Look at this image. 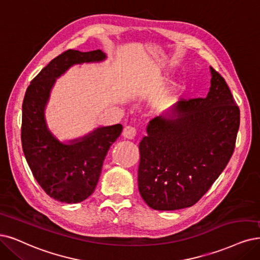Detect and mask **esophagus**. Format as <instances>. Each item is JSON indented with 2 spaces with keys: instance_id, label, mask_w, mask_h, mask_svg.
<instances>
[{
  "instance_id": "obj_1",
  "label": "esophagus",
  "mask_w": 260,
  "mask_h": 260,
  "mask_svg": "<svg viewBox=\"0 0 260 260\" xmlns=\"http://www.w3.org/2000/svg\"><path fill=\"white\" fill-rule=\"evenodd\" d=\"M122 135L125 139H134L136 136V129L132 126H125Z\"/></svg>"
}]
</instances>
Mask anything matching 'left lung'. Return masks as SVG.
Masks as SVG:
<instances>
[{
  "instance_id": "8db88e82",
  "label": "left lung",
  "mask_w": 260,
  "mask_h": 260,
  "mask_svg": "<svg viewBox=\"0 0 260 260\" xmlns=\"http://www.w3.org/2000/svg\"><path fill=\"white\" fill-rule=\"evenodd\" d=\"M205 99L180 101L149 122L139 143L138 188L154 210L195 205L232 157L240 110L225 79L210 66Z\"/></svg>"
}]
</instances>
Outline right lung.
Instances as JSON below:
<instances>
[{
  "label": "right lung",
  "instance_id": "1",
  "mask_svg": "<svg viewBox=\"0 0 260 260\" xmlns=\"http://www.w3.org/2000/svg\"><path fill=\"white\" fill-rule=\"evenodd\" d=\"M106 59L107 54L101 49L67 50L44 67L24 95L21 141L25 159L38 184L61 203H81L92 195L104 159L123 127L121 124L96 127L81 137L63 141L48 126L47 105L56 79L71 67Z\"/></svg>",
  "mask_w": 260,
  "mask_h": 260
}]
</instances>
